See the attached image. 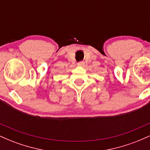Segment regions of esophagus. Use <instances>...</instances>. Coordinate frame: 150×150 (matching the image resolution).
<instances>
[{"label": "esophagus", "instance_id": "34e87169", "mask_svg": "<svg viewBox=\"0 0 150 150\" xmlns=\"http://www.w3.org/2000/svg\"><path fill=\"white\" fill-rule=\"evenodd\" d=\"M84 65H85L84 61H80L77 63V65H78V66H84Z\"/></svg>", "mask_w": 150, "mask_h": 150}]
</instances>
